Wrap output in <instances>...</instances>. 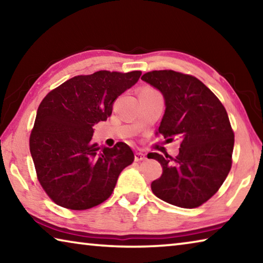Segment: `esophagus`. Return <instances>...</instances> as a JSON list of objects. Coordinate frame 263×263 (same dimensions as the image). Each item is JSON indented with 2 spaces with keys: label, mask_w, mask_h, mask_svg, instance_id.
<instances>
[{
  "label": "esophagus",
  "mask_w": 263,
  "mask_h": 263,
  "mask_svg": "<svg viewBox=\"0 0 263 263\" xmlns=\"http://www.w3.org/2000/svg\"><path fill=\"white\" fill-rule=\"evenodd\" d=\"M135 160H136V161H142V160H145V154L140 153V152H136L135 153Z\"/></svg>",
  "instance_id": "esophagus-1"
}]
</instances>
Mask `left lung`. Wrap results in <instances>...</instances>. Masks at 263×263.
I'll use <instances>...</instances> for the list:
<instances>
[{
    "label": "left lung",
    "mask_w": 263,
    "mask_h": 263,
    "mask_svg": "<svg viewBox=\"0 0 263 263\" xmlns=\"http://www.w3.org/2000/svg\"><path fill=\"white\" fill-rule=\"evenodd\" d=\"M142 81L159 89L166 111L159 133L180 140L175 158L149 153L162 175L151 184L153 194L173 205L194 209L215 195L232 167L234 132L218 97L197 78L175 70H152Z\"/></svg>",
    "instance_id": "left-lung-1"
}]
</instances>
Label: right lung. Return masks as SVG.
Segmentation results:
<instances>
[{"label": "right lung", "mask_w": 263, "mask_h": 263, "mask_svg": "<svg viewBox=\"0 0 263 263\" xmlns=\"http://www.w3.org/2000/svg\"><path fill=\"white\" fill-rule=\"evenodd\" d=\"M140 70L78 75L44 97L30 135L37 179L48 197L70 210L108 199L135 154L125 142L92 144V126L112 114L115 100L137 83Z\"/></svg>", "instance_id": "right-lung-1"}]
</instances>
